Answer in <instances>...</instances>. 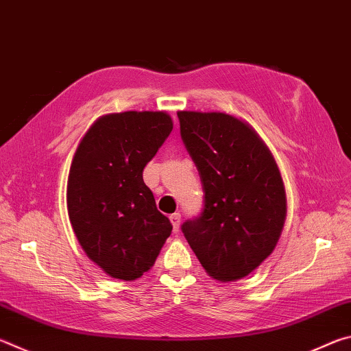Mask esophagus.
I'll return each instance as SVG.
<instances>
[{
    "label": "esophagus",
    "instance_id": "obj_1",
    "mask_svg": "<svg viewBox=\"0 0 351 351\" xmlns=\"http://www.w3.org/2000/svg\"><path fill=\"white\" fill-rule=\"evenodd\" d=\"M170 221L173 224V232H180V226H181V215L180 213H173V215H170Z\"/></svg>",
    "mask_w": 351,
    "mask_h": 351
}]
</instances>
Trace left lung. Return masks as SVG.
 I'll list each match as a JSON object with an SVG mask.
<instances>
[{"label": "left lung", "instance_id": "left-lung-1", "mask_svg": "<svg viewBox=\"0 0 351 351\" xmlns=\"http://www.w3.org/2000/svg\"><path fill=\"white\" fill-rule=\"evenodd\" d=\"M181 138L199 171L204 209L181 226L207 274L235 282L274 251L287 218V193L268 145L228 112L178 111Z\"/></svg>", "mask_w": 351, "mask_h": 351}]
</instances>
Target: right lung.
I'll use <instances>...</instances> for the list:
<instances>
[{"label":"right lung","instance_id":"right-lung-1","mask_svg":"<svg viewBox=\"0 0 351 351\" xmlns=\"http://www.w3.org/2000/svg\"><path fill=\"white\" fill-rule=\"evenodd\" d=\"M173 130L165 111H123L99 117L71 162L69 221L88 258L119 280L152 269L171 234L142 171Z\"/></svg>","mask_w":351,"mask_h":351}]
</instances>
